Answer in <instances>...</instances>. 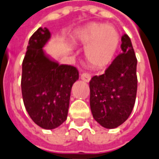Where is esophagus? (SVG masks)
<instances>
[{"mask_svg": "<svg viewBox=\"0 0 159 159\" xmlns=\"http://www.w3.org/2000/svg\"><path fill=\"white\" fill-rule=\"evenodd\" d=\"M80 79L83 81L89 82L91 80V74L88 73H83L82 74H80Z\"/></svg>", "mask_w": 159, "mask_h": 159, "instance_id": "34e87169", "label": "esophagus"}]
</instances>
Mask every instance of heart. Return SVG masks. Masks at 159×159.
Masks as SVG:
<instances>
[{
  "label": "heart",
  "mask_w": 159,
  "mask_h": 159,
  "mask_svg": "<svg viewBox=\"0 0 159 159\" xmlns=\"http://www.w3.org/2000/svg\"><path fill=\"white\" fill-rule=\"evenodd\" d=\"M75 39L80 44L85 46V60L96 69L104 68L111 63L120 44L117 29L105 24H89L78 32Z\"/></svg>",
  "instance_id": "heart-1"
}]
</instances>
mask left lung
I'll list each match as a JSON object with an SVG mask.
<instances>
[{
	"mask_svg": "<svg viewBox=\"0 0 159 159\" xmlns=\"http://www.w3.org/2000/svg\"><path fill=\"white\" fill-rule=\"evenodd\" d=\"M121 50L105 73L90 81V106L93 118L102 127L116 128L130 116L137 93L136 59L131 40L121 37Z\"/></svg>",
	"mask_w": 159,
	"mask_h": 159,
	"instance_id": "1",
	"label": "left lung"
}]
</instances>
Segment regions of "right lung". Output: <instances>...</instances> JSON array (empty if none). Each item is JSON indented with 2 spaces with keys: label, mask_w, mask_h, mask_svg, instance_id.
<instances>
[{
  "label": "right lung",
  "mask_w": 159,
  "mask_h": 159,
  "mask_svg": "<svg viewBox=\"0 0 159 159\" xmlns=\"http://www.w3.org/2000/svg\"><path fill=\"white\" fill-rule=\"evenodd\" d=\"M51 34L39 27L31 36L22 63L21 91L31 120L44 129H54L67 120L71 89L79 71L60 65L43 50Z\"/></svg>",
  "instance_id": "add662e5"
}]
</instances>
